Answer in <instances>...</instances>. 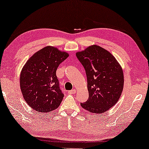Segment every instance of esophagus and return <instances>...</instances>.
Listing matches in <instances>:
<instances>
[{
    "mask_svg": "<svg viewBox=\"0 0 149 149\" xmlns=\"http://www.w3.org/2000/svg\"><path fill=\"white\" fill-rule=\"evenodd\" d=\"M69 94H74L75 93H76V90H70L69 91Z\"/></svg>",
    "mask_w": 149,
    "mask_h": 149,
    "instance_id": "1",
    "label": "esophagus"
}]
</instances>
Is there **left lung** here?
Returning <instances> with one entry per match:
<instances>
[{"label":"left lung","mask_w":149,"mask_h":149,"mask_svg":"<svg viewBox=\"0 0 149 149\" xmlns=\"http://www.w3.org/2000/svg\"><path fill=\"white\" fill-rule=\"evenodd\" d=\"M77 58L84 66L88 80V100L80 103L90 113L107 111L118 102L124 88V72L113 54L98 45L77 52Z\"/></svg>","instance_id":"left-lung-1"}]
</instances>
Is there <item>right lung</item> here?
Segmentation results:
<instances>
[{"label":"right lung","instance_id":"1","mask_svg":"<svg viewBox=\"0 0 149 149\" xmlns=\"http://www.w3.org/2000/svg\"><path fill=\"white\" fill-rule=\"evenodd\" d=\"M69 54L48 46L34 54L23 67L19 85L23 99L31 108L49 113L59 107L64 97L59 88L56 70Z\"/></svg>","mask_w":149,"mask_h":149}]
</instances>
